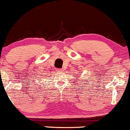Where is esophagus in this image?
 Wrapping results in <instances>:
<instances>
[{
    "instance_id": "obj_1",
    "label": "esophagus",
    "mask_w": 130,
    "mask_h": 130,
    "mask_svg": "<svg viewBox=\"0 0 130 130\" xmlns=\"http://www.w3.org/2000/svg\"><path fill=\"white\" fill-rule=\"evenodd\" d=\"M56 71H57V72H62L63 70L62 69H57L56 70Z\"/></svg>"
}]
</instances>
